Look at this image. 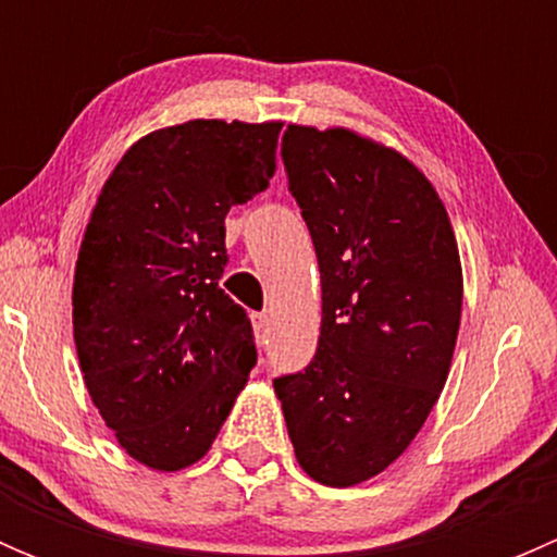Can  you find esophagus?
I'll list each match as a JSON object with an SVG mask.
<instances>
[{
	"label": "esophagus",
	"instance_id": "obj_1",
	"mask_svg": "<svg viewBox=\"0 0 557 557\" xmlns=\"http://www.w3.org/2000/svg\"><path fill=\"white\" fill-rule=\"evenodd\" d=\"M252 329H256V336L258 342L263 345V339H267L269 334V318L263 312H252Z\"/></svg>",
	"mask_w": 557,
	"mask_h": 557
}]
</instances>
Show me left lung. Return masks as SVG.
<instances>
[{
    "instance_id": "obj_1",
    "label": "left lung",
    "mask_w": 557,
    "mask_h": 557,
    "mask_svg": "<svg viewBox=\"0 0 557 557\" xmlns=\"http://www.w3.org/2000/svg\"><path fill=\"white\" fill-rule=\"evenodd\" d=\"M288 190L323 288L318 352L274 380L301 469L350 487L387 469L434 409L458 339L463 274L445 205L396 150L288 126Z\"/></svg>"
}]
</instances>
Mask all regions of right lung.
<instances>
[{
	"mask_svg": "<svg viewBox=\"0 0 557 557\" xmlns=\"http://www.w3.org/2000/svg\"><path fill=\"white\" fill-rule=\"evenodd\" d=\"M280 128H159L126 150L91 212L72 285L77 358L107 429L150 469L210 450L256 367L250 318L218 280L228 210L267 190Z\"/></svg>",
	"mask_w": 557,
	"mask_h": 557,
	"instance_id": "right-lung-1",
	"label": "right lung"
}]
</instances>
